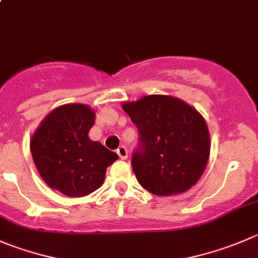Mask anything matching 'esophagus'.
<instances>
[{
    "label": "esophagus",
    "mask_w": 258,
    "mask_h": 258,
    "mask_svg": "<svg viewBox=\"0 0 258 258\" xmlns=\"http://www.w3.org/2000/svg\"><path fill=\"white\" fill-rule=\"evenodd\" d=\"M117 155L119 156V159L122 160H126L127 156H128V152H127V149L124 146H119L117 149Z\"/></svg>",
    "instance_id": "1"
}]
</instances>
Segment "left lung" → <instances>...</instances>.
<instances>
[{
    "mask_svg": "<svg viewBox=\"0 0 258 258\" xmlns=\"http://www.w3.org/2000/svg\"><path fill=\"white\" fill-rule=\"evenodd\" d=\"M139 130L131 157L137 180L155 196L186 191L199 180L211 151L206 121L197 109L169 96L123 103Z\"/></svg>",
    "mask_w": 258,
    "mask_h": 258,
    "instance_id": "left-lung-1",
    "label": "left lung"
}]
</instances>
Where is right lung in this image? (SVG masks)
I'll return each mask as SVG.
<instances>
[{
	"instance_id": "add662e5",
	"label": "right lung",
	"mask_w": 258,
	"mask_h": 258,
	"mask_svg": "<svg viewBox=\"0 0 258 258\" xmlns=\"http://www.w3.org/2000/svg\"><path fill=\"white\" fill-rule=\"evenodd\" d=\"M94 112L84 104H64L50 112L31 139L37 171L52 189L71 198L98 189L118 155L91 141Z\"/></svg>"
}]
</instances>
